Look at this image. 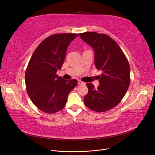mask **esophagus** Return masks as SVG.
Instances as JSON below:
<instances>
[{"label":"esophagus","instance_id":"34e87169","mask_svg":"<svg viewBox=\"0 0 155 155\" xmlns=\"http://www.w3.org/2000/svg\"><path fill=\"white\" fill-rule=\"evenodd\" d=\"M78 83L79 85H84V84H85V83H83V81H80V80H78Z\"/></svg>","mask_w":155,"mask_h":155}]
</instances>
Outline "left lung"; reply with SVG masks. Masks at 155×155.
<instances>
[{"label": "left lung", "mask_w": 155, "mask_h": 155, "mask_svg": "<svg viewBox=\"0 0 155 155\" xmlns=\"http://www.w3.org/2000/svg\"><path fill=\"white\" fill-rule=\"evenodd\" d=\"M79 37L94 50L95 66L102 71L101 76H98L100 85L97 88L91 83L86 84L88 91L84 97V103L94 111L109 110L119 104L128 90V60L118 45L109 35L85 32Z\"/></svg>", "instance_id": "left-lung-1"}]
</instances>
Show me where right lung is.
Wrapping results in <instances>:
<instances>
[{
    "instance_id": "obj_1",
    "label": "right lung",
    "mask_w": 155,
    "mask_h": 155,
    "mask_svg": "<svg viewBox=\"0 0 155 155\" xmlns=\"http://www.w3.org/2000/svg\"><path fill=\"white\" fill-rule=\"evenodd\" d=\"M78 34H56L44 39L33 53L25 74L27 93L39 109L53 114L62 110L76 79L66 80L56 72L61 70L69 44Z\"/></svg>"
}]
</instances>
